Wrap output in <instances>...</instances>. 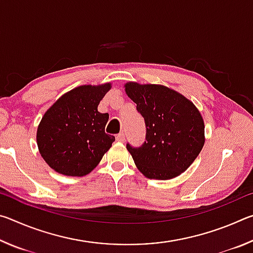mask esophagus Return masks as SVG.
<instances>
[{
    "label": "esophagus",
    "instance_id": "esophagus-1",
    "mask_svg": "<svg viewBox=\"0 0 253 253\" xmlns=\"http://www.w3.org/2000/svg\"><path fill=\"white\" fill-rule=\"evenodd\" d=\"M116 140H118V142H124V140H125V134H124V132H121V134H118L117 136H116Z\"/></svg>",
    "mask_w": 253,
    "mask_h": 253
}]
</instances>
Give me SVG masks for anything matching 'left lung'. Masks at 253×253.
I'll return each instance as SVG.
<instances>
[{"mask_svg": "<svg viewBox=\"0 0 253 253\" xmlns=\"http://www.w3.org/2000/svg\"><path fill=\"white\" fill-rule=\"evenodd\" d=\"M146 126L142 146L127 144L138 169L148 178L170 179L185 172L202 151L204 122L187 98L162 84H125Z\"/></svg>", "mask_w": 253, "mask_h": 253, "instance_id": "8db88e82", "label": "left lung"}]
</instances>
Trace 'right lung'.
Returning a JSON list of instances; mask_svg holds the SVG:
<instances>
[{"label":"right lung","instance_id":"1","mask_svg":"<svg viewBox=\"0 0 253 253\" xmlns=\"http://www.w3.org/2000/svg\"><path fill=\"white\" fill-rule=\"evenodd\" d=\"M110 84H84L65 93L42 117L37 131L39 152L51 169L68 176H84L99 164L115 137L105 132L109 115L98 105Z\"/></svg>","mask_w":253,"mask_h":253}]
</instances>
